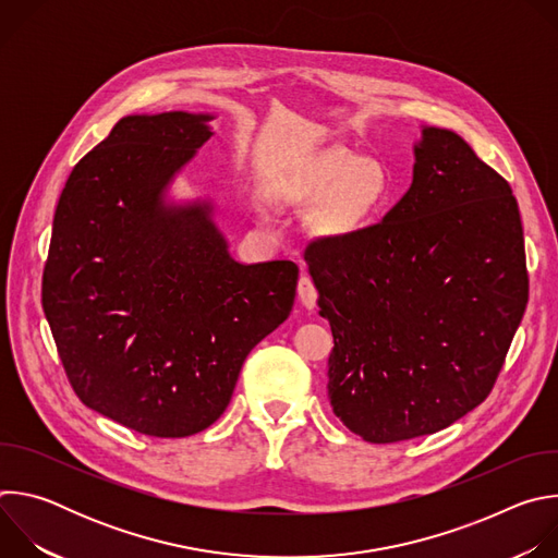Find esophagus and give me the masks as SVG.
Instances as JSON below:
<instances>
[{"mask_svg": "<svg viewBox=\"0 0 558 558\" xmlns=\"http://www.w3.org/2000/svg\"><path fill=\"white\" fill-rule=\"evenodd\" d=\"M298 295H300V302L306 306V308H313L315 302H317V289L311 280V276H300V282H298Z\"/></svg>", "mask_w": 558, "mask_h": 558, "instance_id": "34e87169", "label": "esophagus"}]
</instances>
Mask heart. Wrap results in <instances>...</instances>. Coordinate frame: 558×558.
Segmentation results:
<instances>
[{
	"label": "heart",
	"instance_id": "1",
	"mask_svg": "<svg viewBox=\"0 0 558 558\" xmlns=\"http://www.w3.org/2000/svg\"><path fill=\"white\" fill-rule=\"evenodd\" d=\"M335 198L323 214V227L331 233L360 229L381 205L386 179L373 163L360 166L347 151H329L317 158L293 183L291 196L304 205H320Z\"/></svg>",
	"mask_w": 558,
	"mask_h": 558
}]
</instances>
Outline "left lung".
I'll return each mask as SVG.
<instances>
[{
    "label": "left lung",
    "mask_w": 558,
    "mask_h": 558,
    "mask_svg": "<svg viewBox=\"0 0 558 558\" xmlns=\"http://www.w3.org/2000/svg\"><path fill=\"white\" fill-rule=\"evenodd\" d=\"M304 260L333 331L329 400L364 441L433 435L490 395L527 304L504 177L452 130L422 128L413 183L381 222Z\"/></svg>",
    "instance_id": "obj_1"
}]
</instances>
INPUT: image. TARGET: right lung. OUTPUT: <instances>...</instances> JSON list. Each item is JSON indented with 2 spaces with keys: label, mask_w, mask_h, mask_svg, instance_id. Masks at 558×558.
Wrapping results in <instances>:
<instances>
[{
  "label": "right lung",
  "mask_w": 558,
  "mask_h": 558,
  "mask_svg": "<svg viewBox=\"0 0 558 558\" xmlns=\"http://www.w3.org/2000/svg\"><path fill=\"white\" fill-rule=\"evenodd\" d=\"M211 119L123 117L52 220L41 300L65 375L88 409L149 437L211 426L295 298V263H235L211 203H168Z\"/></svg>",
  "instance_id": "right-lung-1"
}]
</instances>
